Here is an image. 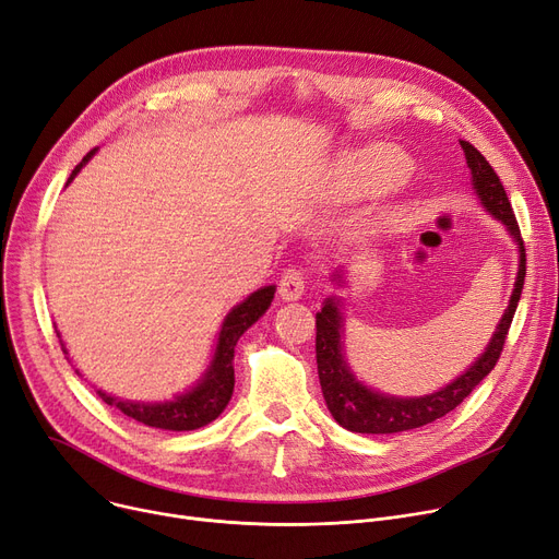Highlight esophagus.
Here are the masks:
<instances>
[{
    "label": "esophagus",
    "instance_id": "obj_1",
    "mask_svg": "<svg viewBox=\"0 0 559 559\" xmlns=\"http://www.w3.org/2000/svg\"><path fill=\"white\" fill-rule=\"evenodd\" d=\"M304 287H306V272L299 267H289L283 272L278 281V295L285 301H297L304 295Z\"/></svg>",
    "mask_w": 559,
    "mask_h": 559
}]
</instances>
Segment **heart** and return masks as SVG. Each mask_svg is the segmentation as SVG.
Segmentation results:
<instances>
[{
  "label": "heart",
  "mask_w": 559,
  "mask_h": 559,
  "mask_svg": "<svg viewBox=\"0 0 559 559\" xmlns=\"http://www.w3.org/2000/svg\"><path fill=\"white\" fill-rule=\"evenodd\" d=\"M407 163L396 152L373 150L348 158L342 169V183L354 192H369L401 181Z\"/></svg>",
  "instance_id": "heart-1"
}]
</instances>
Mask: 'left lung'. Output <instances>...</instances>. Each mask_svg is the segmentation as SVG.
Instances as JSON below:
<instances>
[{"mask_svg":"<svg viewBox=\"0 0 559 559\" xmlns=\"http://www.w3.org/2000/svg\"><path fill=\"white\" fill-rule=\"evenodd\" d=\"M462 152L466 158L468 169H472L474 188L485 203V209L501 219L510 233L519 242L521 262H519V274L514 283V292L510 306L498 324L491 342L487 344L485 354L474 362L472 369H466L460 378H455L451 385L439 390L430 396L421 399H396V396H383L378 392L367 390L348 371L344 358H342V317L337 310V301L329 299L317 312L314 324H317V337H314V350H317V371H319V385L324 392L326 405L335 421L354 432H371V435H390V432H403L421 428L426 424H432L449 415L455 409L468 394L476 390L480 380L496 367L498 358L503 354V346L512 326V319L521 299L523 278H525V247L521 240L519 222L514 217L512 203L508 199V192L498 179L493 167L487 163V158L476 150L472 142L460 140Z\"/></svg>","mask_w":559,"mask_h":559,"instance_id":"left-lung-1","label":"left lung"}]
</instances>
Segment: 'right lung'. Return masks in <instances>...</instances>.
Returning a JSON list of instances; mask_svg holds the SVG:
<instances>
[{"label":"right lung","mask_w":559,"mask_h":559,"mask_svg":"<svg viewBox=\"0 0 559 559\" xmlns=\"http://www.w3.org/2000/svg\"><path fill=\"white\" fill-rule=\"evenodd\" d=\"M95 154V150L87 152L83 160L74 167L72 176L68 183L74 179V174L85 165V160ZM274 285L262 287L253 295L240 304L238 308H233L228 317L224 319V326L219 333V344H217V354L213 360L211 371L205 373L201 383L179 396L176 401L169 403H131V401H117L104 392H97L104 403L120 407L122 413L144 426L152 428H163V430H197L205 424H211L217 419L224 407L228 405L233 396V385H235V371H233V354H235V344L242 337V333L255 324L258 317L264 314V310L270 308L274 299Z\"/></svg>","instance_id":"1"}]
</instances>
